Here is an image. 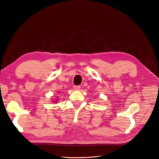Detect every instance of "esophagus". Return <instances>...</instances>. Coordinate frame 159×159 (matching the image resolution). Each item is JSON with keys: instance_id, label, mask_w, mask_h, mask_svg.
I'll use <instances>...</instances> for the list:
<instances>
[{"instance_id": "1", "label": "esophagus", "mask_w": 159, "mask_h": 159, "mask_svg": "<svg viewBox=\"0 0 159 159\" xmlns=\"http://www.w3.org/2000/svg\"><path fill=\"white\" fill-rule=\"evenodd\" d=\"M74 89L75 90H80V87L79 85H74Z\"/></svg>"}]
</instances>
